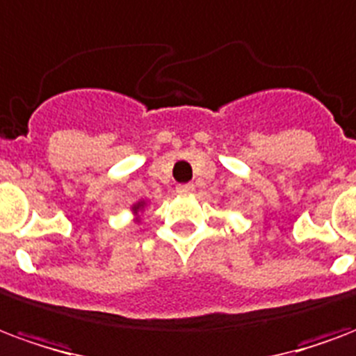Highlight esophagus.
I'll use <instances>...</instances> for the list:
<instances>
[{"instance_id": "1", "label": "esophagus", "mask_w": 356, "mask_h": 356, "mask_svg": "<svg viewBox=\"0 0 356 356\" xmlns=\"http://www.w3.org/2000/svg\"><path fill=\"white\" fill-rule=\"evenodd\" d=\"M179 194H192L194 192V186L192 185H177Z\"/></svg>"}]
</instances>
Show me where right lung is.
<instances>
[{
  "label": "right lung",
  "mask_w": 356,
  "mask_h": 356,
  "mask_svg": "<svg viewBox=\"0 0 356 356\" xmlns=\"http://www.w3.org/2000/svg\"><path fill=\"white\" fill-rule=\"evenodd\" d=\"M145 205H147V202H145V200H139L138 204L131 205V213L136 215V222H139V213L145 211Z\"/></svg>",
  "instance_id": "obj_1"
}]
</instances>
